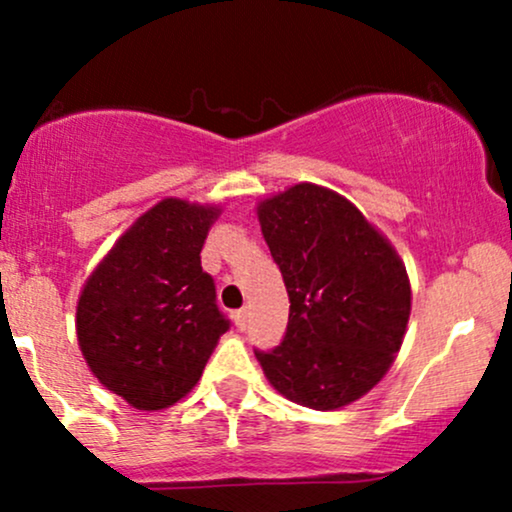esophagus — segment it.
<instances>
[{
	"label": "esophagus",
	"instance_id": "34e87169",
	"mask_svg": "<svg viewBox=\"0 0 512 512\" xmlns=\"http://www.w3.org/2000/svg\"><path fill=\"white\" fill-rule=\"evenodd\" d=\"M233 320H236L238 330H245V327H248V310H238V313L233 315Z\"/></svg>",
	"mask_w": 512,
	"mask_h": 512
}]
</instances>
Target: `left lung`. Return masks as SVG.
<instances>
[{"label": "left lung", "mask_w": 512, "mask_h": 512, "mask_svg": "<svg viewBox=\"0 0 512 512\" xmlns=\"http://www.w3.org/2000/svg\"><path fill=\"white\" fill-rule=\"evenodd\" d=\"M257 219L291 303L284 342L257 361L291 402L342 409L383 380L404 342L407 267L349 199L313 182L262 199Z\"/></svg>", "instance_id": "left-lung-1"}]
</instances>
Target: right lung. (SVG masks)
I'll return each instance as SVG.
<instances>
[{
	"label": "right lung",
	"instance_id": "1",
	"mask_svg": "<svg viewBox=\"0 0 512 512\" xmlns=\"http://www.w3.org/2000/svg\"><path fill=\"white\" fill-rule=\"evenodd\" d=\"M219 214L216 204L161 199L117 238L81 289V354L129 407H173L199 383L228 330L199 257Z\"/></svg>",
	"mask_w": 512,
	"mask_h": 512
}]
</instances>
